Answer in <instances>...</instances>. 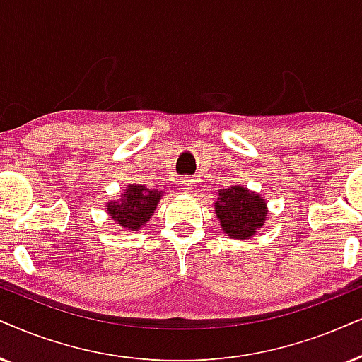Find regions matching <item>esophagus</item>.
Listing matches in <instances>:
<instances>
[{
	"label": "esophagus",
	"mask_w": 362,
	"mask_h": 362,
	"mask_svg": "<svg viewBox=\"0 0 362 362\" xmlns=\"http://www.w3.org/2000/svg\"><path fill=\"white\" fill-rule=\"evenodd\" d=\"M182 187H184V190L185 192H195V184H194V180H192V178H184V180H182Z\"/></svg>",
	"instance_id": "34e87169"
}]
</instances>
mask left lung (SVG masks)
I'll return each instance as SVG.
<instances>
[{
	"mask_svg": "<svg viewBox=\"0 0 362 362\" xmlns=\"http://www.w3.org/2000/svg\"><path fill=\"white\" fill-rule=\"evenodd\" d=\"M215 214L222 230L232 239H249L265 223L267 204L264 197L242 185L218 190Z\"/></svg>",
	"mask_w": 362,
	"mask_h": 362,
	"instance_id": "1",
	"label": "left lung"
}]
</instances>
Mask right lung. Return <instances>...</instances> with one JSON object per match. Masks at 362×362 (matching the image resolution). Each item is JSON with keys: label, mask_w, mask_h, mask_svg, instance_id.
<instances>
[{"label": "right lung", "mask_w": 362, "mask_h": 362, "mask_svg": "<svg viewBox=\"0 0 362 362\" xmlns=\"http://www.w3.org/2000/svg\"><path fill=\"white\" fill-rule=\"evenodd\" d=\"M160 199H162L160 190L147 189L140 184H130L120 200H112L107 204V212L118 226L134 232L150 221Z\"/></svg>", "instance_id": "1"}]
</instances>
